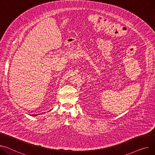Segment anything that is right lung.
<instances>
[{"label": "right lung", "instance_id": "1", "mask_svg": "<svg viewBox=\"0 0 155 155\" xmlns=\"http://www.w3.org/2000/svg\"><path fill=\"white\" fill-rule=\"evenodd\" d=\"M34 116H35V115H34Z\"/></svg>", "mask_w": 155, "mask_h": 155}]
</instances>
